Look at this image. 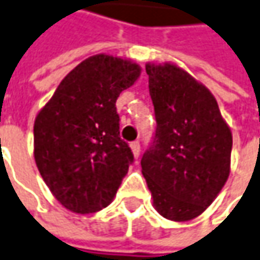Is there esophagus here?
Masks as SVG:
<instances>
[{
  "mask_svg": "<svg viewBox=\"0 0 260 260\" xmlns=\"http://www.w3.org/2000/svg\"><path fill=\"white\" fill-rule=\"evenodd\" d=\"M131 148H132L134 157H135V159H138V157H140V153H141V145H140V143H138V141L131 143Z\"/></svg>",
  "mask_w": 260,
  "mask_h": 260,
  "instance_id": "1",
  "label": "esophagus"
}]
</instances>
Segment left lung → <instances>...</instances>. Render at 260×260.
<instances>
[{
  "label": "left lung",
  "mask_w": 260,
  "mask_h": 260,
  "mask_svg": "<svg viewBox=\"0 0 260 260\" xmlns=\"http://www.w3.org/2000/svg\"><path fill=\"white\" fill-rule=\"evenodd\" d=\"M156 134L141 159L163 218L190 221L216 199L230 175L233 134L206 86L176 64H145Z\"/></svg>",
  "instance_id": "8db88e82"
}]
</instances>
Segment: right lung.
<instances>
[{"mask_svg":"<svg viewBox=\"0 0 260 260\" xmlns=\"http://www.w3.org/2000/svg\"><path fill=\"white\" fill-rule=\"evenodd\" d=\"M141 73L137 63L97 54L57 86L34 125V154L53 196L70 212L109 206L134 154L120 138L116 100Z\"/></svg>","mask_w":260,"mask_h":260,"instance_id":"right-lung-1","label":"right lung"}]
</instances>
